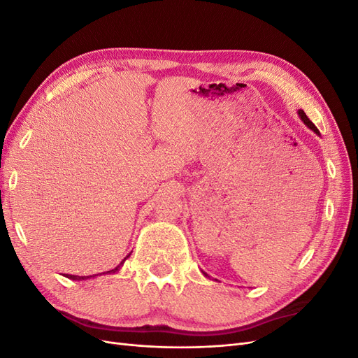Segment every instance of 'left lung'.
<instances>
[{
  "instance_id": "1",
  "label": "left lung",
  "mask_w": 358,
  "mask_h": 358,
  "mask_svg": "<svg viewBox=\"0 0 358 358\" xmlns=\"http://www.w3.org/2000/svg\"><path fill=\"white\" fill-rule=\"evenodd\" d=\"M297 113H299L300 119H301V121H303V124H305V125H306V127H308L309 129H312V131H313V133H315V134H318V136H320V131H318V128H317L315 125H313V124H312V122L309 121V117L306 116V113H305V112H303V110H299ZM203 275H204V276H208V275H206L204 272H203Z\"/></svg>"
}]
</instances>
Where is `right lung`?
<instances>
[{
  "label": "right lung",
  "mask_w": 358,
  "mask_h": 358,
  "mask_svg": "<svg viewBox=\"0 0 358 358\" xmlns=\"http://www.w3.org/2000/svg\"><path fill=\"white\" fill-rule=\"evenodd\" d=\"M129 255H131V254H128L124 259H122V262H121V264H119V266H116L115 268H112V270H109V272H104V273H116V272H119V270H121V267H122V264H124V262H125V259L129 257ZM103 273V275H104ZM101 275V273H100ZM69 279H73V280H85V279H91V278H94V276H99V275H92V276H74V275H66Z\"/></svg>",
  "instance_id": "add662e5"
}]
</instances>
